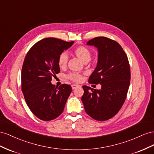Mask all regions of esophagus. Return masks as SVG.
Segmentation results:
<instances>
[{"label": "esophagus", "mask_w": 154, "mask_h": 154, "mask_svg": "<svg viewBox=\"0 0 154 154\" xmlns=\"http://www.w3.org/2000/svg\"><path fill=\"white\" fill-rule=\"evenodd\" d=\"M79 86H80L79 85H76V84H75V85L74 84V85H72V89H73V90L75 89L76 88H77V87H79Z\"/></svg>", "instance_id": "1"}]
</instances>
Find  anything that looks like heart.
Here are the masks:
<instances>
[{
	"label": "heart",
	"instance_id": "heart-1",
	"mask_svg": "<svg viewBox=\"0 0 154 154\" xmlns=\"http://www.w3.org/2000/svg\"><path fill=\"white\" fill-rule=\"evenodd\" d=\"M74 54L84 63L89 62L91 57V53L90 50L82 46L76 48L74 50ZM68 59V55L66 53L61 54L58 59V64L60 68H64L67 64ZM68 78L73 81L80 82L82 79V75L81 74L77 73H72L69 75Z\"/></svg>",
	"mask_w": 154,
	"mask_h": 154
}]
</instances>
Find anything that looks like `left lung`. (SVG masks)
<instances>
[{"mask_svg": "<svg viewBox=\"0 0 154 154\" xmlns=\"http://www.w3.org/2000/svg\"><path fill=\"white\" fill-rule=\"evenodd\" d=\"M86 45L95 46L98 51L97 64L88 82L100 84L101 88L94 90L83 86L82 102L86 113L94 119L108 120L120 110L128 93L130 82L128 59L119 44L107 37H95Z\"/></svg>", "mask_w": 154, "mask_h": 154, "instance_id": "obj_1", "label": "left lung"}]
</instances>
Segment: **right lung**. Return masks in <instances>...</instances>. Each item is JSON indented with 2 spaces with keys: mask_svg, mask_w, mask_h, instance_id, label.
Wrapping results in <instances>:
<instances>
[{
  "mask_svg": "<svg viewBox=\"0 0 154 154\" xmlns=\"http://www.w3.org/2000/svg\"><path fill=\"white\" fill-rule=\"evenodd\" d=\"M73 43L55 38H44L30 48L24 59L22 91L30 110L42 121L59 117L72 92L70 85L63 84L57 88L51 81L60 72L59 55Z\"/></svg>",
  "mask_w": 154,
  "mask_h": 154,
  "instance_id": "obj_1",
  "label": "right lung"
}]
</instances>
